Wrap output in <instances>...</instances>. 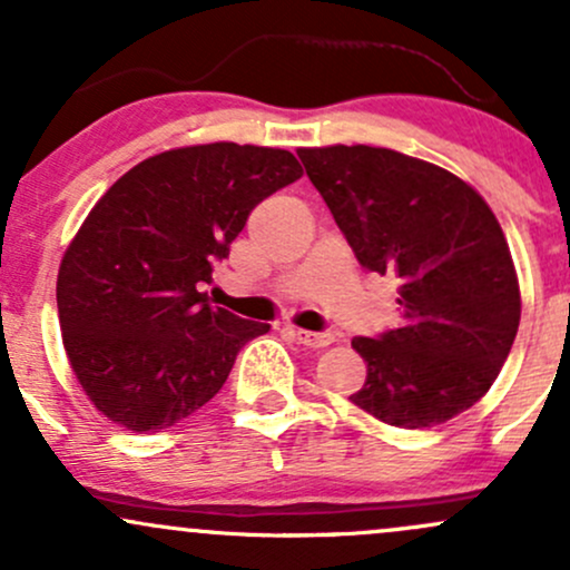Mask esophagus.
<instances>
[{"mask_svg": "<svg viewBox=\"0 0 570 570\" xmlns=\"http://www.w3.org/2000/svg\"><path fill=\"white\" fill-rule=\"evenodd\" d=\"M292 335L297 337V343L307 345V348H326V345L335 343V335H332V332H307V330H294Z\"/></svg>", "mask_w": 570, "mask_h": 570, "instance_id": "obj_1", "label": "esophagus"}]
</instances>
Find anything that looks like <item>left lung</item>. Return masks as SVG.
Returning <instances> with one entry per match:
<instances>
[{
    "label": "left lung",
    "mask_w": 570,
    "mask_h": 570,
    "mask_svg": "<svg viewBox=\"0 0 570 570\" xmlns=\"http://www.w3.org/2000/svg\"><path fill=\"white\" fill-rule=\"evenodd\" d=\"M358 265L399 278L402 324L353 337L367 381L351 402L399 429L450 421L488 394L520 326L507 238L482 195L385 147L297 149Z\"/></svg>",
    "instance_id": "1"
}]
</instances>
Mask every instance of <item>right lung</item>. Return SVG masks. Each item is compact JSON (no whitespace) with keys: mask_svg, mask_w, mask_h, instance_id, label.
Instances as JSON below:
<instances>
[{"mask_svg":"<svg viewBox=\"0 0 570 570\" xmlns=\"http://www.w3.org/2000/svg\"><path fill=\"white\" fill-rule=\"evenodd\" d=\"M299 176L286 149L217 141L141 160L104 193L56 284L63 348L101 415L147 434L217 396L271 324L208 305L200 289L252 208Z\"/></svg>","mask_w":570,"mask_h":570,"instance_id":"1","label":"right lung"}]
</instances>
